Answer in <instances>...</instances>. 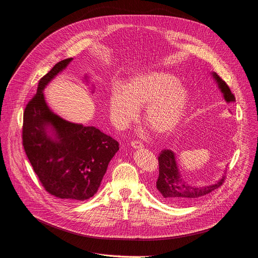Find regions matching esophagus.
Returning a JSON list of instances; mask_svg holds the SVG:
<instances>
[{
    "label": "esophagus",
    "instance_id": "34e87169",
    "mask_svg": "<svg viewBox=\"0 0 258 258\" xmlns=\"http://www.w3.org/2000/svg\"><path fill=\"white\" fill-rule=\"evenodd\" d=\"M131 146H132L134 149H142V148H144L143 143H141L140 141H133V142L131 143Z\"/></svg>",
    "mask_w": 258,
    "mask_h": 258
}]
</instances>
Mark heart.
Instances as JSON below:
<instances>
[{"label":"heart","instance_id":"obj_1","mask_svg":"<svg viewBox=\"0 0 258 258\" xmlns=\"http://www.w3.org/2000/svg\"><path fill=\"white\" fill-rule=\"evenodd\" d=\"M189 104V94L172 74L149 71L134 76L123 86L115 83L109 96L113 124L125 128L137 119L144 106V118L159 135L172 133L181 122Z\"/></svg>","mask_w":258,"mask_h":258}]
</instances>
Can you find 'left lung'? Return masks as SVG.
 Returning a JSON list of instances; mask_svg holds the SVG:
<instances>
[{
	"label": "left lung",
	"instance_id": "obj_1",
	"mask_svg": "<svg viewBox=\"0 0 258 258\" xmlns=\"http://www.w3.org/2000/svg\"><path fill=\"white\" fill-rule=\"evenodd\" d=\"M213 78L217 82L219 89L223 93L226 102H234L235 96L231 92L229 86L223 81L216 73H212ZM159 177L156 182V189L159 196L169 204L181 205L202 198L213 190L219 188L225 179V175L222 178L211 185L207 186H194L188 184L181 176L177 167L174 153L171 150L161 151L159 157Z\"/></svg>",
	"mask_w": 258,
	"mask_h": 258
}]
</instances>
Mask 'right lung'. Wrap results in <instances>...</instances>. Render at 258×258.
<instances>
[{"mask_svg":"<svg viewBox=\"0 0 258 258\" xmlns=\"http://www.w3.org/2000/svg\"><path fill=\"white\" fill-rule=\"evenodd\" d=\"M57 62L38 83L23 115L24 151L45 190L66 201H85L98 190L118 142L95 126L70 122L45 102V86L72 61ZM88 77L85 79L88 82Z\"/></svg>","mask_w":258,"mask_h":258,"instance_id":"add662e5","label":"right lung"}]
</instances>
